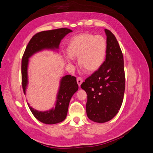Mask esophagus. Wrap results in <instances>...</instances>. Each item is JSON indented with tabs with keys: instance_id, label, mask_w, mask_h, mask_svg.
Here are the masks:
<instances>
[{
	"instance_id": "obj_1",
	"label": "esophagus",
	"mask_w": 153,
	"mask_h": 153,
	"mask_svg": "<svg viewBox=\"0 0 153 153\" xmlns=\"http://www.w3.org/2000/svg\"><path fill=\"white\" fill-rule=\"evenodd\" d=\"M82 82H83V78H82V77H80V76L78 77V78H77V83H78V86L80 87V85L82 84Z\"/></svg>"
}]
</instances>
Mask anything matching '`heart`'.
I'll return each mask as SVG.
<instances>
[{
  "mask_svg": "<svg viewBox=\"0 0 153 153\" xmlns=\"http://www.w3.org/2000/svg\"><path fill=\"white\" fill-rule=\"evenodd\" d=\"M106 50L107 44L103 36L89 33L80 34L71 39L66 59L68 62L72 63L73 57H78L81 68L87 71H94L103 64Z\"/></svg>",
  "mask_w": 153,
  "mask_h": 153,
  "instance_id": "1",
  "label": "heart"
}]
</instances>
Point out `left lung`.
<instances>
[{
    "label": "left lung",
    "instance_id": "8db88e82",
    "mask_svg": "<svg viewBox=\"0 0 153 153\" xmlns=\"http://www.w3.org/2000/svg\"><path fill=\"white\" fill-rule=\"evenodd\" d=\"M105 31L107 44L105 61L81 85L87 95V117L99 123L110 121L118 113L125 90L122 51L112 32L108 29Z\"/></svg>",
    "mask_w": 153,
    "mask_h": 153
}]
</instances>
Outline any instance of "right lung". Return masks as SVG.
I'll return each mask as SVG.
<instances>
[{"label":"right lung","mask_w":153,"mask_h":153,"mask_svg":"<svg viewBox=\"0 0 153 153\" xmlns=\"http://www.w3.org/2000/svg\"><path fill=\"white\" fill-rule=\"evenodd\" d=\"M71 32V29L67 28L45 30L38 32L31 38L22 59V83L25 94L28 84L27 68L29 59L35 53L44 49H58L61 41ZM78 89L76 77L68 75L63 76L61 80L55 108L41 112L32 108L29 103L28 105L32 114L40 122L48 124L61 123L66 119L69 101Z\"/></svg>","instance_id":"right-lung-1"}]
</instances>
